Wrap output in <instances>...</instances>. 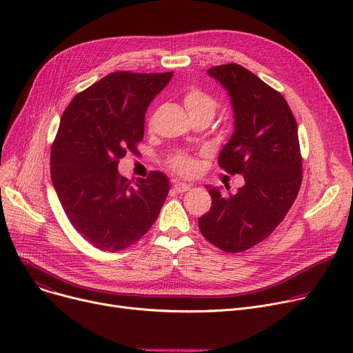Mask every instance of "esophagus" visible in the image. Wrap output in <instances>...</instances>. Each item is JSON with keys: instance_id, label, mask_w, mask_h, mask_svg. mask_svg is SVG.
Masks as SVG:
<instances>
[{"instance_id": "1", "label": "esophagus", "mask_w": 353, "mask_h": 353, "mask_svg": "<svg viewBox=\"0 0 353 353\" xmlns=\"http://www.w3.org/2000/svg\"><path fill=\"white\" fill-rule=\"evenodd\" d=\"M190 189L188 183H181V181H173V190L176 193H186Z\"/></svg>"}]
</instances>
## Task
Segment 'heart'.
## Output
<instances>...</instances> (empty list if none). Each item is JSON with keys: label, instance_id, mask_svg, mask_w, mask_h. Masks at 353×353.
Listing matches in <instances>:
<instances>
[{"label": "heart", "instance_id": "1", "mask_svg": "<svg viewBox=\"0 0 353 353\" xmlns=\"http://www.w3.org/2000/svg\"><path fill=\"white\" fill-rule=\"evenodd\" d=\"M183 104L186 108L189 117H208L213 119L217 110V100L209 92L200 88H189L183 94ZM169 165L180 174H190L194 172L196 164L188 154H176L169 160Z\"/></svg>", "mask_w": 353, "mask_h": 353}]
</instances>
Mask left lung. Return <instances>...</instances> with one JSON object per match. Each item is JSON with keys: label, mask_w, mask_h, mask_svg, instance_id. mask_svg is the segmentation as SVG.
<instances>
[{"label": "left lung", "mask_w": 353, "mask_h": 353, "mask_svg": "<svg viewBox=\"0 0 353 353\" xmlns=\"http://www.w3.org/2000/svg\"><path fill=\"white\" fill-rule=\"evenodd\" d=\"M208 72L229 91L234 111V133L221 148L219 165L242 174L245 184L233 194L208 186L212 208L199 219V229L220 250L239 253L279 226L299 193L298 124L281 92L248 68L230 63Z\"/></svg>", "instance_id": "1"}]
</instances>
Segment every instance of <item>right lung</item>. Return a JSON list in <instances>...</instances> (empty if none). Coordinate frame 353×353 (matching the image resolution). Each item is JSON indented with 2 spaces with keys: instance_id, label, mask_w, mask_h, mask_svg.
I'll use <instances>...</instances> for the list:
<instances>
[{
  "instance_id": "right-lung-1",
  "label": "right lung",
  "mask_w": 353,
  "mask_h": 353,
  "mask_svg": "<svg viewBox=\"0 0 353 353\" xmlns=\"http://www.w3.org/2000/svg\"><path fill=\"white\" fill-rule=\"evenodd\" d=\"M172 77L173 71H114L64 110L51 147V180L72 228L100 250L139 242L170 190L161 172L130 184L117 165L127 152H139L147 107Z\"/></svg>"
}]
</instances>
